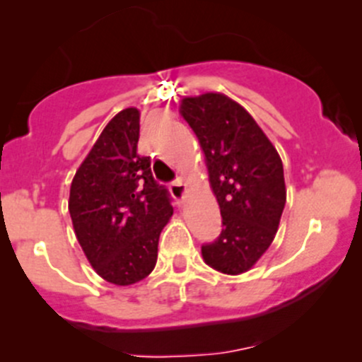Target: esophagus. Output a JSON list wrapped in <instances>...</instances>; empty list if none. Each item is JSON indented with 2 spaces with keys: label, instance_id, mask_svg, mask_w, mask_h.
<instances>
[{
  "label": "esophagus",
  "instance_id": "1",
  "mask_svg": "<svg viewBox=\"0 0 362 362\" xmlns=\"http://www.w3.org/2000/svg\"><path fill=\"white\" fill-rule=\"evenodd\" d=\"M170 192L171 196H173L175 199H177V203H182L184 202V196H185V184L182 178H177V180L170 182Z\"/></svg>",
  "mask_w": 362,
  "mask_h": 362
}]
</instances>
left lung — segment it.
<instances>
[{
	"label": "left lung",
	"mask_w": 362,
	"mask_h": 362,
	"mask_svg": "<svg viewBox=\"0 0 362 362\" xmlns=\"http://www.w3.org/2000/svg\"><path fill=\"white\" fill-rule=\"evenodd\" d=\"M180 113L202 145L222 215L221 235L202 247L204 262L226 275L249 272L272 245L286 206L282 159L250 113L224 94L184 98Z\"/></svg>",
	"instance_id": "obj_1"
}]
</instances>
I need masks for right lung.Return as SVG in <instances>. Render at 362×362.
Here are the masks:
<instances>
[{
    "instance_id": "1",
    "label": "right lung",
    "mask_w": 362,
    "mask_h": 362,
    "mask_svg": "<svg viewBox=\"0 0 362 362\" xmlns=\"http://www.w3.org/2000/svg\"><path fill=\"white\" fill-rule=\"evenodd\" d=\"M140 112L126 108L107 124L73 177L69 215L98 275L115 286L144 280L158 261L159 235L173 215L170 192L138 154Z\"/></svg>"
}]
</instances>
